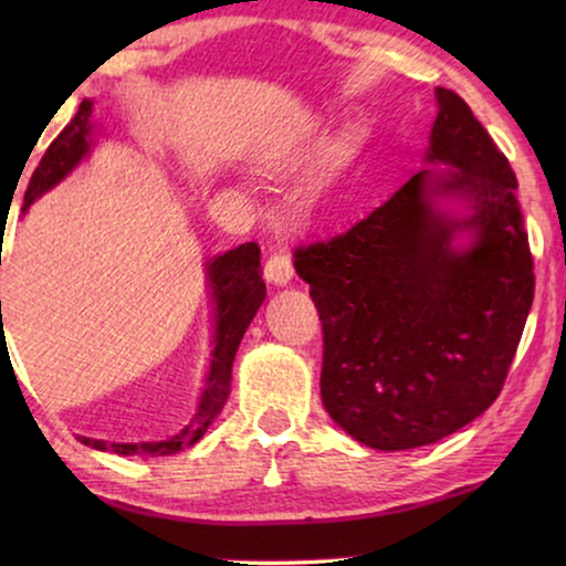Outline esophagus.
I'll use <instances>...</instances> for the list:
<instances>
[{
	"label": "esophagus",
	"mask_w": 566,
	"mask_h": 566,
	"mask_svg": "<svg viewBox=\"0 0 566 566\" xmlns=\"http://www.w3.org/2000/svg\"><path fill=\"white\" fill-rule=\"evenodd\" d=\"M265 281L273 285H289L293 281V265L285 252H273L265 260Z\"/></svg>",
	"instance_id": "34e87169"
}]
</instances>
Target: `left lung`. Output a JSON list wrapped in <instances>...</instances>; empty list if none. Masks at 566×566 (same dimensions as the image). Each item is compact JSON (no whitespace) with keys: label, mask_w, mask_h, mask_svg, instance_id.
Listing matches in <instances>:
<instances>
[{"label":"left lung","mask_w":566,"mask_h":566,"mask_svg":"<svg viewBox=\"0 0 566 566\" xmlns=\"http://www.w3.org/2000/svg\"><path fill=\"white\" fill-rule=\"evenodd\" d=\"M424 167L329 242L298 247L324 329L322 401L376 451L430 446L497 399L533 304L517 180L471 107L436 87Z\"/></svg>","instance_id":"left-lung-1"}]
</instances>
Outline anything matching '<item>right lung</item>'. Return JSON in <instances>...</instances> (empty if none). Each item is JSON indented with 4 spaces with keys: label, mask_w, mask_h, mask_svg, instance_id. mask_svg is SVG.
<instances>
[{
    "label": "right lung",
    "mask_w": 566,
    "mask_h": 566,
    "mask_svg": "<svg viewBox=\"0 0 566 566\" xmlns=\"http://www.w3.org/2000/svg\"><path fill=\"white\" fill-rule=\"evenodd\" d=\"M92 105H95L92 99H82L80 113L61 130L56 142L49 146V151L43 154L41 165L35 167L33 177H30L22 213H28V208L51 188H56L61 180H66L72 175V169H76V165L90 154L92 144H95L92 142V134H95V126H92ZM206 283L211 289L213 304V350L203 389H200L196 415L190 417V422L167 440L107 443V440L80 436L84 446L118 455H172L180 453L182 448L196 446L206 436V430L211 428L229 399L231 366H234L239 343H242L247 327H250L254 314H258L262 301H265L268 289L260 275V247L254 242H247L223 254H216V258L206 262Z\"/></svg>",
    "instance_id": "1"
}]
</instances>
